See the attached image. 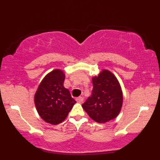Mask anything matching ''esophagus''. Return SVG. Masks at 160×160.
Here are the masks:
<instances>
[{
  "mask_svg": "<svg viewBox=\"0 0 160 160\" xmlns=\"http://www.w3.org/2000/svg\"><path fill=\"white\" fill-rule=\"evenodd\" d=\"M76 101L78 102H79V103H82V102H83V98H82V97H81V96L78 97V98H76Z\"/></svg>",
  "mask_w": 160,
  "mask_h": 160,
  "instance_id": "esophagus-1",
  "label": "esophagus"
}]
</instances>
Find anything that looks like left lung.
I'll return each mask as SVG.
<instances>
[{"instance_id": "1", "label": "left lung", "mask_w": 160, "mask_h": 160, "mask_svg": "<svg viewBox=\"0 0 160 160\" xmlns=\"http://www.w3.org/2000/svg\"><path fill=\"white\" fill-rule=\"evenodd\" d=\"M91 96L82 104L95 122L104 123L116 118L122 104V93L117 79L111 71L103 70L92 78Z\"/></svg>"}]
</instances>
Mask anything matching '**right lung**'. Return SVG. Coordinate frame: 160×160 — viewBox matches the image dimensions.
Masks as SVG:
<instances>
[{"mask_svg":"<svg viewBox=\"0 0 160 160\" xmlns=\"http://www.w3.org/2000/svg\"><path fill=\"white\" fill-rule=\"evenodd\" d=\"M65 74L61 70H54L43 78L38 86L34 104L37 111L45 122L52 125L65 120L76 101L64 87Z\"/></svg>","mask_w":160,"mask_h":160,"instance_id":"add662e5","label":"right lung"}]
</instances>
